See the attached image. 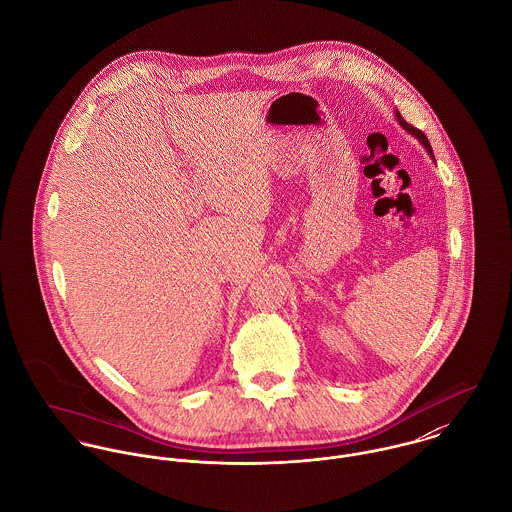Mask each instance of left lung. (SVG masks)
Returning a JSON list of instances; mask_svg holds the SVG:
<instances>
[{"instance_id": "obj_1", "label": "left lung", "mask_w": 512, "mask_h": 512, "mask_svg": "<svg viewBox=\"0 0 512 512\" xmlns=\"http://www.w3.org/2000/svg\"><path fill=\"white\" fill-rule=\"evenodd\" d=\"M396 120H398V124H400V126H402V128H404L408 134H412L414 138H418V142H420L422 146L426 147V151H428V153H430V157L434 159V151H432V146H430L428 138L422 134V130H418V128H414V126H410V124H408V122H406V120L400 116V112H398V110H396ZM434 161H436V159H434Z\"/></svg>"}]
</instances>
